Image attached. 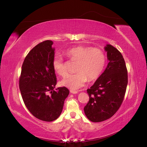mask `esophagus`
Listing matches in <instances>:
<instances>
[{
  "instance_id": "esophagus-1",
  "label": "esophagus",
  "mask_w": 147,
  "mask_h": 147,
  "mask_svg": "<svg viewBox=\"0 0 147 147\" xmlns=\"http://www.w3.org/2000/svg\"><path fill=\"white\" fill-rule=\"evenodd\" d=\"M70 93H73V94H76V93H78V91H75V90H70Z\"/></svg>"
}]
</instances>
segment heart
Masks as SVG:
<instances>
[{"instance_id":"obj_1","label":"heart","mask_w":147,"mask_h":147,"mask_svg":"<svg viewBox=\"0 0 147 147\" xmlns=\"http://www.w3.org/2000/svg\"><path fill=\"white\" fill-rule=\"evenodd\" d=\"M66 56L70 61L77 62L76 73L67 74L61 81L63 86L72 90L82 87L87 81L96 80L100 76L106 64V56L103 51L91 46H78L67 50ZM53 67L61 76L67 73L66 64L63 57L57 55L54 57Z\"/></svg>"}]
</instances>
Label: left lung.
Masks as SVG:
<instances>
[{"mask_svg":"<svg viewBox=\"0 0 147 147\" xmlns=\"http://www.w3.org/2000/svg\"><path fill=\"white\" fill-rule=\"evenodd\" d=\"M109 60L104 72L87 90L90 100L84 108L86 117L101 122L113 117L123 101L128 84V71L121 53L115 47H105Z\"/></svg>","mask_w":147,"mask_h":147,"instance_id":"1","label":"left lung"}]
</instances>
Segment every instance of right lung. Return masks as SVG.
Segmentation results:
<instances>
[{
    "label": "right lung",
    "mask_w": 147,
    "mask_h": 147,
    "mask_svg": "<svg viewBox=\"0 0 147 147\" xmlns=\"http://www.w3.org/2000/svg\"><path fill=\"white\" fill-rule=\"evenodd\" d=\"M53 44L50 40H44L29 51L19 82L26 107L34 117L44 121H53L59 117L69 93L65 86L54 90L57 80L53 67Z\"/></svg>",
    "instance_id": "obj_1"
}]
</instances>
